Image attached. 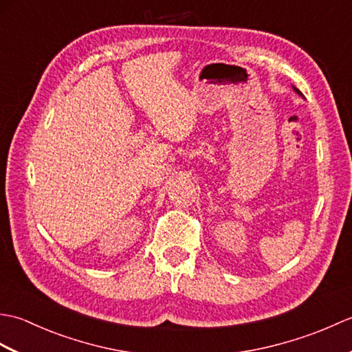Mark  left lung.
Masks as SVG:
<instances>
[{
  "mask_svg": "<svg viewBox=\"0 0 352 352\" xmlns=\"http://www.w3.org/2000/svg\"><path fill=\"white\" fill-rule=\"evenodd\" d=\"M295 91H296V92H298V89H295ZM298 94H300V92H298Z\"/></svg>",
  "mask_w": 352,
  "mask_h": 352,
  "instance_id": "1",
  "label": "left lung"
}]
</instances>
